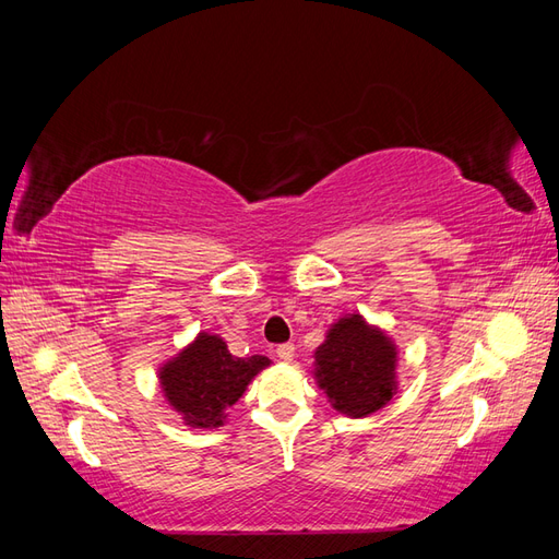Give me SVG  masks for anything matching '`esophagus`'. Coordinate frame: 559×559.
Here are the masks:
<instances>
[{
	"mask_svg": "<svg viewBox=\"0 0 559 559\" xmlns=\"http://www.w3.org/2000/svg\"><path fill=\"white\" fill-rule=\"evenodd\" d=\"M294 352H296L294 343H284V345L277 347V357H280L282 361H292V359H294Z\"/></svg>",
	"mask_w": 559,
	"mask_h": 559,
	"instance_id": "esophagus-1",
	"label": "esophagus"
}]
</instances>
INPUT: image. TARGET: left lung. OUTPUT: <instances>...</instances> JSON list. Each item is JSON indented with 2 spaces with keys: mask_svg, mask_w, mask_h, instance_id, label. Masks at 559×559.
I'll return each mask as SVG.
<instances>
[{
  "mask_svg": "<svg viewBox=\"0 0 559 559\" xmlns=\"http://www.w3.org/2000/svg\"><path fill=\"white\" fill-rule=\"evenodd\" d=\"M317 382L333 408L349 417H366L392 399L396 349L380 331L366 326L359 314L343 317L314 352Z\"/></svg>",
  "mask_w": 559,
  "mask_h": 559,
  "instance_id": "obj_1",
  "label": "left lung"
}]
</instances>
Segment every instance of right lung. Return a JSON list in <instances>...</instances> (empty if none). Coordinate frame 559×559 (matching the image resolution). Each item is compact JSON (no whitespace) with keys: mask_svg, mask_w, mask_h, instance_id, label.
Masks as SVG:
<instances>
[{"mask_svg":"<svg viewBox=\"0 0 559 559\" xmlns=\"http://www.w3.org/2000/svg\"><path fill=\"white\" fill-rule=\"evenodd\" d=\"M267 364L270 359L261 354L233 357L222 337L200 333L191 347L163 366L160 384L165 399L191 427L212 429L224 425L226 411Z\"/></svg>","mask_w":559,"mask_h":559,"instance_id":"1","label":"right lung"}]
</instances>
